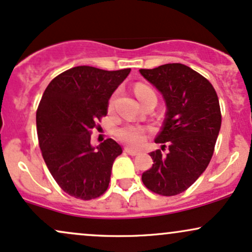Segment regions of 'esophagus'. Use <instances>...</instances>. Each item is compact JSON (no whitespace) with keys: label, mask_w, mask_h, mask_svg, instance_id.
I'll list each match as a JSON object with an SVG mask.
<instances>
[{"label":"esophagus","mask_w":252,"mask_h":252,"mask_svg":"<svg viewBox=\"0 0 252 252\" xmlns=\"http://www.w3.org/2000/svg\"><path fill=\"white\" fill-rule=\"evenodd\" d=\"M124 152H126V154H129L131 156H136V155L140 154V152H136V150H132L131 148H128V147H126V148H124Z\"/></svg>","instance_id":"1"}]
</instances>
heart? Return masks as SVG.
I'll list each match as a JSON object with an SVG mask.
<instances>
[{
	"label": "heart",
	"instance_id": "b5f03b06",
	"mask_svg": "<svg viewBox=\"0 0 252 252\" xmlns=\"http://www.w3.org/2000/svg\"><path fill=\"white\" fill-rule=\"evenodd\" d=\"M136 97L140 99V102L142 103L146 98L150 96H156L154 90L150 86L146 85V84L137 83L134 88ZM115 99H116V94L110 98L109 102V109H114L115 105ZM116 135L118 140L122 141L123 143L128 144V146L132 147V148H140L143 146V143L146 142L147 135H148V130L142 126H134V124H126V126H121L117 129Z\"/></svg>",
	"mask_w": 252,
	"mask_h": 252
}]
</instances>
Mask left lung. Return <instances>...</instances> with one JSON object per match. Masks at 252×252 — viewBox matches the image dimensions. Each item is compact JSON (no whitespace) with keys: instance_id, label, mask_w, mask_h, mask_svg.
Masks as SVG:
<instances>
[{"instance_id":"left-lung-1","label":"left lung","mask_w":252,"mask_h":252,"mask_svg":"<svg viewBox=\"0 0 252 252\" xmlns=\"http://www.w3.org/2000/svg\"><path fill=\"white\" fill-rule=\"evenodd\" d=\"M140 73L162 94L167 112L155 142L162 150L150 153L152 168L142 174L144 186L156 194L172 196L194 184L212 158L221 126L215 88L184 63L141 68ZM167 148V154L162 152Z\"/></svg>"}]
</instances>
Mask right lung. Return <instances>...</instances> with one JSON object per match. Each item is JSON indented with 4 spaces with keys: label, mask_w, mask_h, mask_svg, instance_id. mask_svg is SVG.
Listing matches in <instances>:
<instances>
[{
    "label": "right lung",
    "mask_w": 252,
    "mask_h": 252,
    "mask_svg": "<svg viewBox=\"0 0 252 252\" xmlns=\"http://www.w3.org/2000/svg\"><path fill=\"white\" fill-rule=\"evenodd\" d=\"M129 73L130 68L77 66L57 76L43 92L36 110L39 146L54 180L71 196L91 200L108 189L112 163L122 147L106 138L94 148L91 134Z\"/></svg>",
    "instance_id": "add662e5"
}]
</instances>
